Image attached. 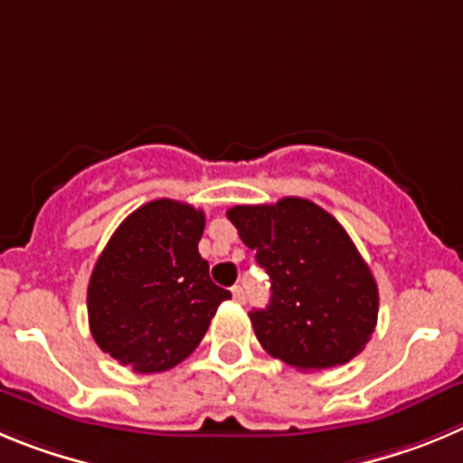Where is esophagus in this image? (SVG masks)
I'll list each match as a JSON object with an SVG mask.
<instances>
[{
  "label": "esophagus",
  "instance_id": "1",
  "mask_svg": "<svg viewBox=\"0 0 463 463\" xmlns=\"http://www.w3.org/2000/svg\"><path fill=\"white\" fill-rule=\"evenodd\" d=\"M232 298H235V302H240V304L247 302V293H244V288H241V286H235V288H232Z\"/></svg>",
  "mask_w": 463,
  "mask_h": 463
}]
</instances>
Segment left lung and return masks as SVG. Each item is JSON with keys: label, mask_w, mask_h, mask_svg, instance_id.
Here are the masks:
<instances>
[{"label": "left lung", "mask_w": 463, "mask_h": 463, "mask_svg": "<svg viewBox=\"0 0 463 463\" xmlns=\"http://www.w3.org/2000/svg\"><path fill=\"white\" fill-rule=\"evenodd\" d=\"M269 277V304L249 314L258 341L299 372L345 364L378 318V286L348 232L307 198L226 212Z\"/></svg>", "instance_id": "left-lung-1"}]
</instances>
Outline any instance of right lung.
I'll return each instance as SVG.
<instances>
[{"instance_id": "obj_1", "label": "right lung", "mask_w": 463, "mask_h": 463, "mask_svg": "<svg viewBox=\"0 0 463 463\" xmlns=\"http://www.w3.org/2000/svg\"><path fill=\"white\" fill-rule=\"evenodd\" d=\"M203 210L145 203L112 232L87 288V314L103 353L136 373L168 372L195 351L231 290L198 253Z\"/></svg>"}]
</instances>
